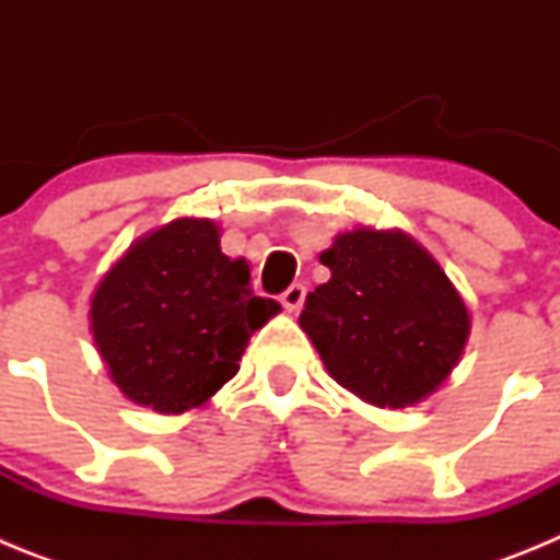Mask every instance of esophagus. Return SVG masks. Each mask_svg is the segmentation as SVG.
I'll return each mask as SVG.
<instances>
[{
  "label": "esophagus",
  "instance_id": "34e87169",
  "mask_svg": "<svg viewBox=\"0 0 560 560\" xmlns=\"http://www.w3.org/2000/svg\"><path fill=\"white\" fill-rule=\"evenodd\" d=\"M280 303H283L285 311H300L305 303V285L303 283H291L289 289L280 294Z\"/></svg>",
  "mask_w": 560,
  "mask_h": 560
}]
</instances>
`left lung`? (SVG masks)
<instances>
[{"mask_svg": "<svg viewBox=\"0 0 560 560\" xmlns=\"http://www.w3.org/2000/svg\"><path fill=\"white\" fill-rule=\"evenodd\" d=\"M330 280L305 296L300 328L336 384L373 407H415L452 375L471 311L427 246L355 226L319 255Z\"/></svg>", "mask_w": 560, "mask_h": 560, "instance_id": "left-lung-1", "label": "left lung"}]
</instances>
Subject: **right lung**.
Returning <instances> with one entry per match:
<instances>
[{"mask_svg": "<svg viewBox=\"0 0 560 560\" xmlns=\"http://www.w3.org/2000/svg\"><path fill=\"white\" fill-rule=\"evenodd\" d=\"M249 264L221 252L210 219L148 230L103 275L89 330L108 378L160 415L205 407L237 373L252 334L280 305L249 289Z\"/></svg>", "mask_w": 560, "mask_h": 560, "instance_id": "1", "label": "right lung"}]
</instances>
